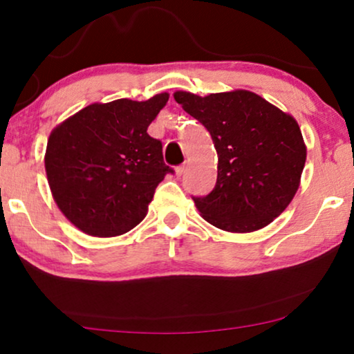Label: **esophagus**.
I'll return each instance as SVG.
<instances>
[{
    "label": "esophagus",
    "mask_w": 354,
    "mask_h": 354,
    "mask_svg": "<svg viewBox=\"0 0 354 354\" xmlns=\"http://www.w3.org/2000/svg\"><path fill=\"white\" fill-rule=\"evenodd\" d=\"M183 174H185V164H182V166H177L176 167V176L177 177H182Z\"/></svg>",
    "instance_id": "34e87169"
}]
</instances>
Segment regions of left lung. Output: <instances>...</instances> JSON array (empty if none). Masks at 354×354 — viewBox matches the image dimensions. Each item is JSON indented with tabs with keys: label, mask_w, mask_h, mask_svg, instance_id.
<instances>
[{
	"label": "left lung",
	"mask_w": 354,
	"mask_h": 354,
	"mask_svg": "<svg viewBox=\"0 0 354 354\" xmlns=\"http://www.w3.org/2000/svg\"><path fill=\"white\" fill-rule=\"evenodd\" d=\"M174 98L205 125L217 151V182L193 196L203 219L236 234L259 230L293 200L306 162L301 130L290 114L248 90Z\"/></svg>",
	"instance_id": "1"
}]
</instances>
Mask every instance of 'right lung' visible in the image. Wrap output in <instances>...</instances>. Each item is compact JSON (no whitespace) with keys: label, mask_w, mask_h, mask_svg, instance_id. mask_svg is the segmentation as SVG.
<instances>
[{"label":"right lung","mask_w":354,"mask_h":354,"mask_svg":"<svg viewBox=\"0 0 354 354\" xmlns=\"http://www.w3.org/2000/svg\"><path fill=\"white\" fill-rule=\"evenodd\" d=\"M169 100L95 103L53 130L45 169L62 214L85 234L122 235L145 219L166 174L162 143L148 125Z\"/></svg>","instance_id":"1"}]
</instances>
